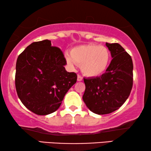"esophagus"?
<instances>
[{"label":"esophagus","instance_id":"esophagus-1","mask_svg":"<svg viewBox=\"0 0 151 151\" xmlns=\"http://www.w3.org/2000/svg\"><path fill=\"white\" fill-rule=\"evenodd\" d=\"M77 80H78V82L82 81V76H80L78 75V78H77Z\"/></svg>","mask_w":151,"mask_h":151}]
</instances>
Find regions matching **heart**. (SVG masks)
<instances>
[{"mask_svg": "<svg viewBox=\"0 0 151 151\" xmlns=\"http://www.w3.org/2000/svg\"><path fill=\"white\" fill-rule=\"evenodd\" d=\"M65 58L71 67L76 63L80 65L84 75L96 77L106 69L110 60V52L104 46L83 45L72 49L70 55H65Z\"/></svg>", "mask_w": 151, "mask_h": 151, "instance_id": "heart-1", "label": "heart"}]
</instances>
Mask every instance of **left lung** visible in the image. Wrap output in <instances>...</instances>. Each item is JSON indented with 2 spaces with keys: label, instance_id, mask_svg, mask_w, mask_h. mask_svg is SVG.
<instances>
[{
  "label": "left lung",
  "instance_id": "1",
  "mask_svg": "<svg viewBox=\"0 0 151 151\" xmlns=\"http://www.w3.org/2000/svg\"><path fill=\"white\" fill-rule=\"evenodd\" d=\"M111 60L100 77L84 78L85 91L82 97L86 106L98 115L116 111L129 98L133 87L132 58L118 43H106Z\"/></svg>",
  "mask_w": 151,
  "mask_h": 151
}]
</instances>
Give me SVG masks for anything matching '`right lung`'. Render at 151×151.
<instances>
[{"mask_svg":"<svg viewBox=\"0 0 151 151\" xmlns=\"http://www.w3.org/2000/svg\"><path fill=\"white\" fill-rule=\"evenodd\" d=\"M62 51L51 40L33 42L16 61L15 84L24 106L39 115L55 112L68 91L77 81L74 72H67Z\"/></svg>","mask_w":151,"mask_h":151,"instance_id":"add662e5","label":"right lung"}]
</instances>
